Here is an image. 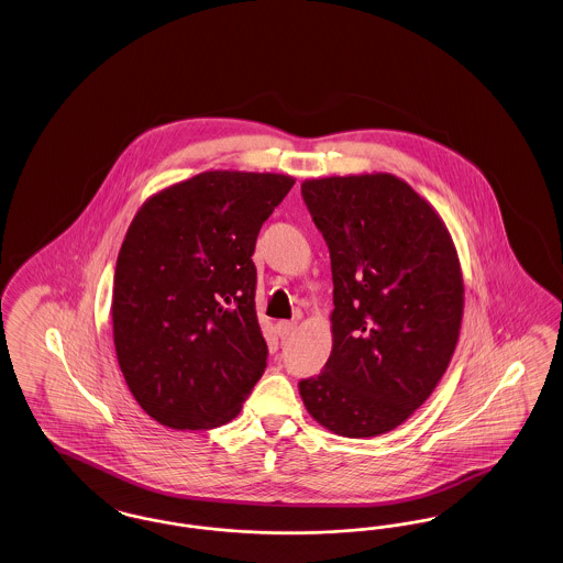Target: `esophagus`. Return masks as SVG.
Returning a JSON list of instances; mask_svg holds the SVG:
<instances>
[{
    "label": "esophagus",
    "mask_w": 563,
    "mask_h": 563,
    "mask_svg": "<svg viewBox=\"0 0 563 563\" xmlns=\"http://www.w3.org/2000/svg\"><path fill=\"white\" fill-rule=\"evenodd\" d=\"M276 329H278V338L280 340H289V338H294L295 331H297V322L280 321L276 324Z\"/></svg>",
    "instance_id": "34e87169"
}]
</instances>
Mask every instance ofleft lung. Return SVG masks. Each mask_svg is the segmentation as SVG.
Instances as JSON below:
<instances>
[{
  "instance_id": "left-lung-1",
  "label": "left lung",
  "mask_w": 563,
  "mask_h": 563,
  "mask_svg": "<svg viewBox=\"0 0 563 563\" xmlns=\"http://www.w3.org/2000/svg\"><path fill=\"white\" fill-rule=\"evenodd\" d=\"M303 200L329 244L333 349L299 382L327 430L377 437L401 427L450 367L464 312L452 234L407 181L390 173L306 179Z\"/></svg>"
}]
</instances>
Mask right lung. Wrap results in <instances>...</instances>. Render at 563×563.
Segmentation results:
<instances>
[{
    "label": "right lung",
    "instance_id": "add662e5",
    "mask_svg": "<svg viewBox=\"0 0 563 563\" xmlns=\"http://www.w3.org/2000/svg\"><path fill=\"white\" fill-rule=\"evenodd\" d=\"M291 175L205 170L150 196L118 253L113 344L134 401L162 427L217 429L266 369L253 251Z\"/></svg>",
    "mask_w": 563,
    "mask_h": 563
}]
</instances>
